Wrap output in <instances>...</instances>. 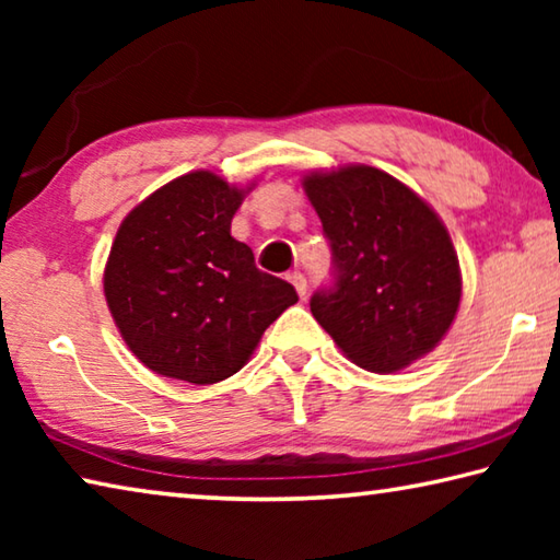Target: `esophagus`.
Masks as SVG:
<instances>
[{
  "label": "esophagus",
  "instance_id": "esophagus-1",
  "mask_svg": "<svg viewBox=\"0 0 560 560\" xmlns=\"http://www.w3.org/2000/svg\"><path fill=\"white\" fill-rule=\"evenodd\" d=\"M289 281L293 283V289L299 291V296H301V299H306V289H308V281H306V277H303L301 271H291V273H289Z\"/></svg>",
  "mask_w": 560,
  "mask_h": 560
}]
</instances>
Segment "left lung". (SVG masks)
<instances>
[{
  "label": "left lung",
  "mask_w": 560,
  "mask_h": 560,
  "mask_svg": "<svg viewBox=\"0 0 560 560\" xmlns=\"http://www.w3.org/2000/svg\"><path fill=\"white\" fill-rule=\"evenodd\" d=\"M334 257L311 314L355 365L402 371L440 343L462 299L459 261L432 207L368 165L303 177Z\"/></svg>",
  "instance_id": "1"
}]
</instances>
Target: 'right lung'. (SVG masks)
Instances as JSON below:
<instances>
[{
  "instance_id": "right-lung-1",
  "label": "right lung",
  "mask_w": 560,
  "mask_h": 560,
  "mask_svg": "<svg viewBox=\"0 0 560 560\" xmlns=\"http://www.w3.org/2000/svg\"><path fill=\"white\" fill-rule=\"evenodd\" d=\"M242 200L244 189L197 170L155 189L120 224L103 291L122 340L158 375L224 381L299 301L230 234Z\"/></svg>"
}]
</instances>
